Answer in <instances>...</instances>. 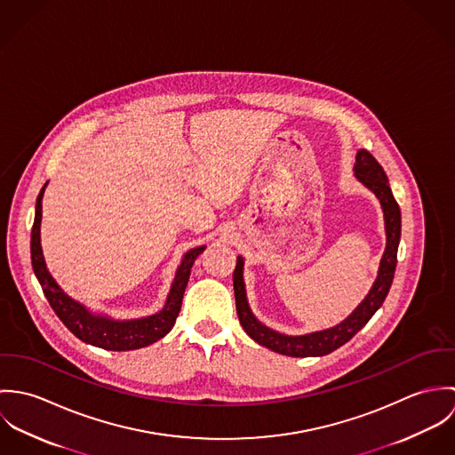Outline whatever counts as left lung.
<instances>
[{"mask_svg":"<svg viewBox=\"0 0 455 455\" xmlns=\"http://www.w3.org/2000/svg\"><path fill=\"white\" fill-rule=\"evenodd\" d=\"M355 177L371 189L375 196L380 199L384 219H386V235H387V247L384 252V258L380 260L379 276L370 291V294L364 298V301L345 319L341 324L334 325L331 329L310 332L305 336H287L280 334L254 317V314L249 308L247 296H245V283H243V259H236V267L233 271V287H235V299H236V314L240 319V324L245 329V332L258 341L262 347L291 357H314V355H325L336 350L338 347L345 345L348 339H352L368 321L375 315V312L382 307L389 294L390 283L395 271L397 262V245L401 238V210L397 201L394 199L389 188L387 175L380 163L368 152L359 150L355 157L354 166Z\"/></svg>","mask_w":455,"mask_h":455,"instance_id":"8db88e82","label":"left lung"}]
</instances>
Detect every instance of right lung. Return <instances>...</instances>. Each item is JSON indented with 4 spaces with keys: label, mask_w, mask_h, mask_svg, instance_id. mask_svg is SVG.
I'll return each instance as SVG.
<instances>
[{
    "label": "right lung",
    "mask_w": 455,
    "mask_h": 455,
    "mask_svg": "<svg viewBox=\"0 0 455 455\" xmlns=\"http://www.w3.org/2000/svg\"><path fill=\"white\" fill-rule=\"evenodd\" d=\"M45 188L47 184L42 188L40 195L36 197L35 222L31 229V264L49 305L52 307L56 315L61 319V323L78 339L105 350H117V352L136 350L166 336L180 314L184 292L191 276V267L195 264L196 258L204 251V247L193 249L184 256V259L177 269L175 280L172 283L166 305L159 314L143 317V319H134V321H114L101 315H94L84 305L66 296L45 266L42 245H40L42 197H44Z\"/></svg>",
    "instance_id": "add662e5"
}]
</instances>
